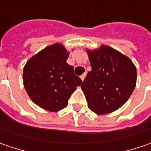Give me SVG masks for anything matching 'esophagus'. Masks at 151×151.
Masks as SVG:
<instances>
[{"label": "esophagus", "mask_w": 151, "mask_h": 151, "mask_svg": "<svg viewBox=\"0 0 151 151\" xmlns=\"http://www.w3.org/2000/svg\"><path fill=\"white\" fill-rule=\"evenodd\" d=\"M86 73L82 74V75L81 76V81H84V79H85V77H86Z\"/></svg>", "instance_id": "obj_1"}]
</instances>
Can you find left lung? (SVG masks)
Returning a JSON list of instances; mask_svg holds the SVG:
<instances>
[{"label": "left lung", "instance_id": "1", "mask_svg": "<svg viewBox=\"0 0 151 151\" xmlns=\"http://www.w3.org/2000/svg\"><path fill=\"white\" fill-rule=\"evenodd\" d=\"M91 70L87 73L81 89L88 107L98 115L121 107L136 86V67L129 58L107 45L86 50Z\"/></svg>", "mask_w": 151, "mask_h": 151}]
</instances>
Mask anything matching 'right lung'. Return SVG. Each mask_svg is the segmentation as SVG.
Here are the masks:
<instances>
[{"label":"right lung","instance_id":"add662e5","mask_svg":"<svg viewBox=\"0 0 151 151\" xmlns=\"http://www.w3.org/2000/svg\"><path fill=\"white\" fill-rule=\"evenodd\" d=\"M69 53L61 44H54L33 55L23 68V85L35 104L50 112L68 105V99L82 81L67 64Z\"/></svg>","mask_w":151,"mask_h":151}]
</instances>
